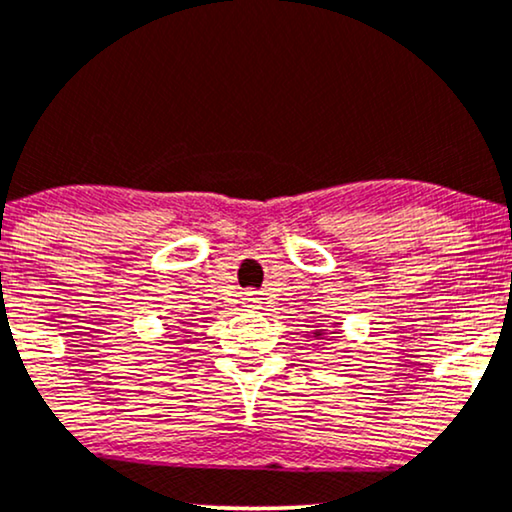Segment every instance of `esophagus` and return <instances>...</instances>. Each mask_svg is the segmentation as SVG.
I'll return each mask as SVG.
<instances>
[{"label":"esophagus","mask_w":512,"mask_h":512,"mask_svg":"<svg viewBox=\"0 0 512 512\" xmlns=\"http://www.w3.org/2000/svg\"><path fill=\"white\" fill-rule=\"evenodd\" d=\"M260 300H262L260 293H252V290H248V293L243 295V304H245V307H248V309H257V307H260Z\"/></svg>","instance_id":"esophagus-1"}]
</instances>
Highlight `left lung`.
<instances>
[{
	"instance_id": "1",
	"label": "left lung",
	"mask_w": 512,
	"mask_h": 512,
	"mask_svg": "<svg viewBox=\"0 0 512 512\" xmlns=\"http://www.w3.org/2000/svg\"><path fill=\"white\" fill-rule=\"evenodd\" d=\"M314 338H323V333H321V331H316V333H314Z\"/></svg>"
}]
</instances>
